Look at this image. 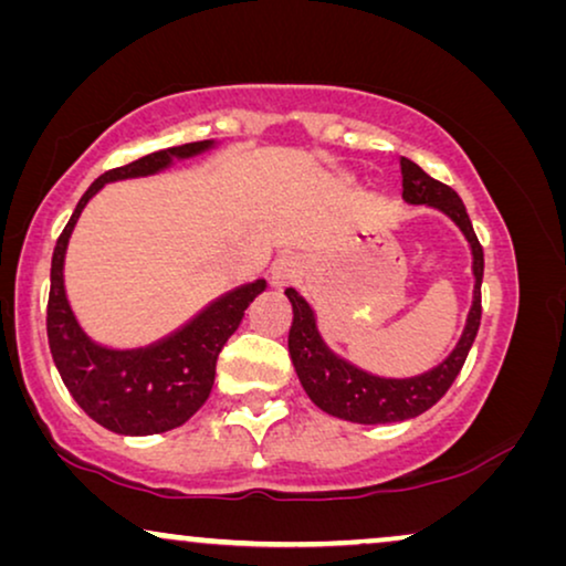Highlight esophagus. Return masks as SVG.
<instances>
[{
	"label": "esophagus",
	"instance_id": "obj_1",
	"mask_svg": "<svg viewBox=\"0 0 566 566\" xmlns=\"http://www.w3.org/2000/svg\"><path fill=\"white\" fill-rule=\"evenodd\" d=\"M269 276H272V286L282 290V286L292 284L300 276V261L294 256H280L272 264V274Z\"/></svg>",
	"mask_w": 566,
	"mask_h": 566
}]
</instances>
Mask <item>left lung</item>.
Masks as SVG:
<instances>
[{
    "label": "left lung",
    "instance_id": "8db88e82",
    "mask_svg": "<svg viewBox=\"0 0 566 566\" xmlns=\"http://www.w3.org/2000/svg\"><path fill=\"white\" fill-rule=\"evenodd\" d=\"M402 200L408 205H426L443 212L453 226L467 238L469 251H472V307L467 313L464 331L441 364L416 377H379L338 356L325 344L317 331L315 310L307 305L297 290L286 286L284 294L292 305V328H290V359L297 371L300 385L305 389L323 412L333 418L348 420V423L361 426H385L402 423V420L418 418L420 412L433 408L446 395V389L459 377L461 366L467 361L469 348H472L476 331H480L482 317V274H484V253L476 241L472 220H469L464 202L451 187L441 185L428 177L418 164L402 158Z\"/></svg>",
    "mask_w": 566,
    "mask_h": 566
}]
</instances>
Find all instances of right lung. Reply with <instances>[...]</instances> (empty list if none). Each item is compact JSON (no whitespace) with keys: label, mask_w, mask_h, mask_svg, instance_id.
I'll use <instances>...</instances> for the list:
<instances>
[{"label":"right lung","mask_w":566,"mask_h":566,"mask_svg":"<svg viewBox=\"0 0 566 566\" xmlns=\"http://www.w3.org/2000/svg\"><path fill=\"white\" fill-rule=\"evenodd\" d=\"M214 140H197L156 150L138 161L105 171L78 200L53 249L51 294H48V346L63 385L78 408L107 431L120 436H154L185 426L210 397L214 364L226 340L243 321L245 307L266 290L264 280L235 286L169 336L138 348L102 346L86 336L69 305L63 264L69 238L86 202L105 185L123 179L154 177L174 161H185L212 150Z\"/></svg>","instance_id":"right-lung-1"}]
</instances>
